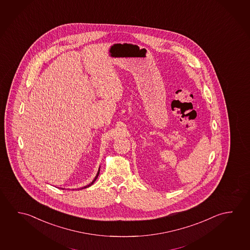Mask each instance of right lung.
<instances>
[{"label": "right lung", "mask_w": 250, "mask_h": 250, "mask_svg": "<svg viewBox=\"0 0 250 250\" xmlns=\"http://www.w3.org/2000/svg\"><path fill=\"white\" fill-rule=\"evenodd\" d=\"M99 174H100V168H99V170H98L97 174H96V176H95V178H94V179H93V181L90 183L89 185H87V186H85V187H82V188H81V190H82V189H85V188H87V187H91V186L93 185V183L95 182V180L97 179L98 176H99ZM62 189H63V188H62Z\"/></svg>", "instance_id": "1"}]
</instances>
